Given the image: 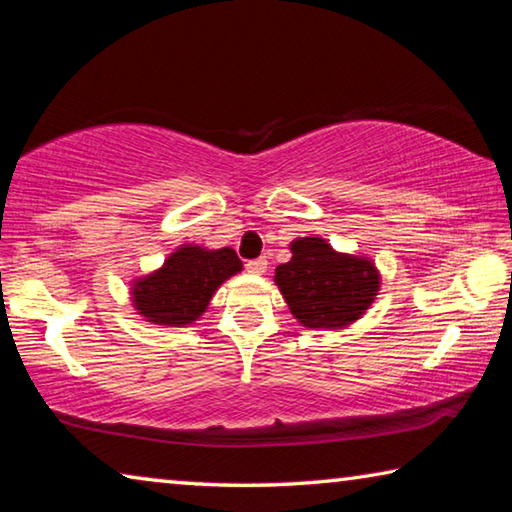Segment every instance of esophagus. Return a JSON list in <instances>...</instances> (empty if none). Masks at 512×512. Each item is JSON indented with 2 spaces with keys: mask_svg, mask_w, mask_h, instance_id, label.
Returning <instances> with one entry per match:
<instances>
[{
  "mask_svg": "<svg viewBox=\"0 0 512 512\" xmlns=\"http://www.w3.org/2000/svg\"><path fill=\"white\" fill-rule=\"evenodd\" d=\"M247 270L251 274H263L267 270V258L261 256V258H254V261L247 263Z\"/></svg>",
  "mask_w": 512,
  "mask_h": 512,
  "instance_id": "1",
  "label": "esophagus"
}]
</instances>
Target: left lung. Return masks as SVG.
<instances>
[{
  "label": "left lung",
  "mask_w": 512,
  "mask_h": 512,
  "mask_svg": "<svg viewBox=\"0 0 512 512\" xmlns=\"http://www.w3.org/2000/svg\"><path fill=\"white\" fill-rule=\"evenodd\" d=\"M274 281L290 313L308 329H340L356 322L376 297L379 272L372 261L338 254L322 238H299Z\"/></svg>",
  "instance_id": "left-lung-1"
}]
</instances>
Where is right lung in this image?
I'll return each mask as SVG.
<instances>
[{"label":"right lung","mask_w":512,"mask_h":512,"mask_svg":"<svg viewBox=\"0 0 512 512\" xmlns=\"http://www.w3.org/2000/svg\"><path fill=\"white\" fill-rule=\"evenodd\" d=\"M240 270V258L229 247L208 251L183 245L161 270L136 281L133 304L154 324H190L206 311L220 283Z\"/></svg>","instance_id":"add662e5"}]
</instances>
